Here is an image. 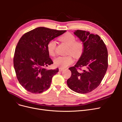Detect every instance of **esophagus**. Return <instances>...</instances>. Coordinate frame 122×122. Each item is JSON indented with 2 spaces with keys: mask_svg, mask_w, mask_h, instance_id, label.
Masks as SVG:
<instances>
[{
  "mask_svg": "<svg viewBox=\"0 0 122 122\" xmlns=\"http://www.w3.org/2000/svg\"><path fill=\"white\" fill-rule=\"evenodd\" d=\"M64 70V69H62V68H59V71H60V72H61V71H62Z\"/></svg>",
  "mask_w": 122,
  "mask_h": 122,
  "instance_id": "obj_1",
  "label": "esophagus"
}]
</instances>
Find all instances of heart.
I'll list each match as a JSON object with an SVG mask.
<instances>
[{
	"instance_id": "obj_1",
	"label": "heart",
	"mask_w": 122,
	"mask_h": 122,
	"mask_svg": "<svg viewBox=\"0 0 122 122\" xmlns=\"http://www.w3.org/2000/svg\"><path fill=\"white\" fill-rule=\"evenodd\" d=\"M61 42H64L68 46L67 53L71 54L75 58H79L83 53L84 44L81 41H76L75 36L70 33L62 35L59 38ZM56 48V42L54 40H51L48 43L47 49L48 52L51 56H54ZM73 62V58L71 55L67 56H60L54 60V65L61 68H65Z\"/></svg>"
}]
</instances>
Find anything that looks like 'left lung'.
I'll list each match as a JSON object with an SVG mask.
<instances>
[{"label": "left lung", "instance_id": "obj_1", "mask_svg": "<svg viewBox=\"0 0 122 122\" xmlns=\"http://www.w3.org/2000/svg\"><path fill=\"white\" fill-rule=\"evenodd\" d=\"M74 34L84 44V50L76 65L69 68L72 74L67 82L72 91L86 94L96 88L104 78L108 68L107 49L98 35L81 30ZM82 67L85 70L81 71Z\"/></svg>", "mask_w": 122, "mask_h": 122}]
</instances>
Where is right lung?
Wrapping results in <instances>:
<instances>
[{
  "label": "right lung",
  "instance_id": "obj_1",
  "mask_svg": "<svg viewBox=\"0 0 122 122\" xmlns=\"http://www.w3.org/2000/svg\"><path fill=\"white\" fill-rule=\"evenodd\" d=\"M66 31L39 27L25 33L19 40L15 51L14 67L19 82L28 92L41 93L49 88L53 76L59 70L45 68L53 63L47 44Z\"/></svg>",
  "mask_w": 122,
  "mask_h": 122
}]
</instances>
